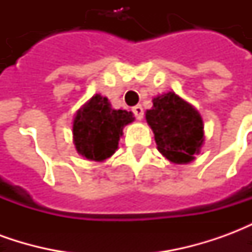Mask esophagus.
<instances>
[{
    "label": "esophagus",
    "mask_w": 252,
    "mask_h": 252,
    "mask_svg": "<svg viewBox=\"0 0 252 252\" xmlns=\"http://www.w3.org/2000/svg\"><path fill=\"white\" fill-rule=\"evenodd\" d=\"M132 112H133V115H135V117H136L137 120H142L143 115H144V110H143L142 105L133 106V108H132Z\"/></svg>",
    "instance_id": "34e87169"
}]
</instances>
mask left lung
<instances>
[{
	"instance_id": "obj_1",
	"label": "left lung",
	"mask_w": 252,
	"mask_h": 252,
	"mask_svg": "<svg viewBox=\"0 0 252 252\" xmlns=\"http://www.w3.org/2000/svg\"><path fill=\"white\" fill-rule=\"evenodd\" d=\"M146 119L155 135L158 150L174 163H188L204 142V126L198 112L174 93L154 98Z\"/></svg>"
}]
</instances>
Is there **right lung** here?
I'll list each match as a JSON object with an SVG mask.
<instances>
[{"label": "right lung", "instance_id": "1", "mask_svg": "<svg viewBox=\"0 0 252 252\" xmlns=\"http://www.w3.org/2000/svg\"><path fill=\"white\" fill-rule=\"evenodd\" d=\"M132 121L131 112L112 109L106 97L95 94L74 119L72 135L77 151L92 160L109 158L117 150L124 126Z\"/></svg>", "mask_w": 252, "mask_h": 252}]
</instances>
